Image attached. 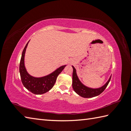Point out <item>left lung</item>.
Segmentation results:
<instances>
[{"label": "left lung", "instance_id": "obj_1", "mask_svg": "<svg viewBox=\"0 0 131 131\" xmlns=\"http://www.w3.org/2000/svg\"><path fill=\"white\" fill-rule=\"evenodd\" d=\"M72 68L73 69L72 82V86L73 90L79 96L84 97V98H92V97L99 96V95L105 89L111 80V75L109 77L108 81L103 86H101L100 88H91L85 86V85L83 84L80 81V80H79V78H78V77L77 76V72H76L75 68L73 66H72Z\"/></svg>", "mask_w": 131, "mask_h": 131}]
</instances>
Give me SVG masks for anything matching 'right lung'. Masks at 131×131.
I'll return each mask as SVG.
<instances>
[{"instance_id":"right-lung-1","label":"right lung","mask_w":131,"mask_h":131,"mask_svg":"<svg viewBox=\"0 0 131 131\" xmlns=\"http://www.w3.org/2000/svg\"><path fill=\"white\" fill-rule=\"evenodd\" d=\"M23 49L21 57L19 73L22 82L26 89L35 94H42L49 91L55 84L57 78L66 65L61 66L53 72L41 77H35L30 75L25 65V56L28 42Z\"/></svg>"}]
</instances>
